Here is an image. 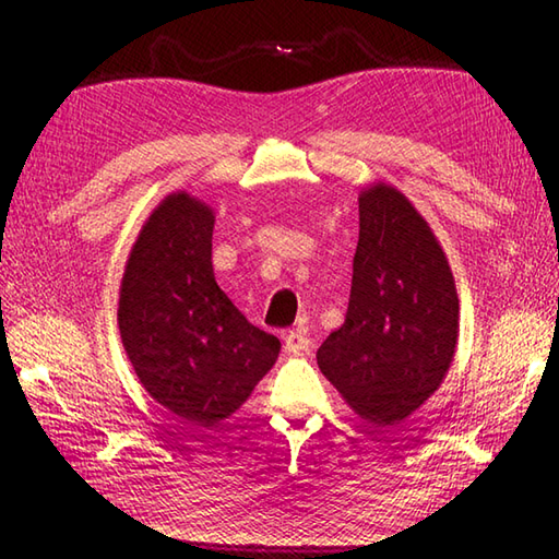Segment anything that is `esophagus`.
Instances as JSON below:
<instances>
[{"label": "esophagus", "mask_w": 559, "mask_h": 559, "mask_svg": "<svg viewBox=\"0 0 559 559\" xmlns=\"http://www.w3.org/2000/svg\"><path fill=\"white\" fill-rule=\"evenodd\" d=\"M283 343H286V350L293 353V355L310 350V338H307L302 331H288L286 338H283Z\"/></svg>", "instance_id": "esophagus-1"}]
</instances>
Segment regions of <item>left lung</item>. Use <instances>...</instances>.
Returning <instances> with one entry per match:
<instances>
[{"mask_svg": "<svg viewBox=\"0 0 559 559\" xmlns=\"http://www.w3.org/2000/svg\"><path fill=\"white\" fill-rule=\"evenodd\" d=\"M459 336V298L447 257L411 201L389 185L360 194L346 322L317 365L348 406L377 427L430 399Z\"/></svg>", "mask_w": 559, "mask_h": 559, "instance_id": "left-lung-1", "label": "left lung"}]
</instances>
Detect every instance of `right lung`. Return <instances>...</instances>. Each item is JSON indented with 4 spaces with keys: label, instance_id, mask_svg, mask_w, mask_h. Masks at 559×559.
<instances>
[{
    "label": "right lung",
    "instance_id": "1",
    "mask_svg": "<svg viewBox=\"0 0 559 559\" xmlns=\"http://www.w3.org/2000/svg\"><path fill=\"white\" fill-rule=\"evenodd\" d=\"M213 213L170 194L127 261L120 334L134 372L160 406L199 427L228 418L276 362L281 341L249 324L211 266Z\"/></svg>",
    "mask_w": 559,
    "mask_h": 559
}]
</instances>
